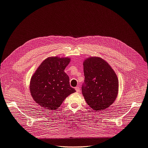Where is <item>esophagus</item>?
<instances>
[{"mask_svg":"<svg viewBox=\"0 0 148 148\" xmlns=\"http://www.w3.org/2000/svg\"><path fill=\"white\" fill-rule=\"evenodd\" d=\"M75 90L76 91V92H79V91H80V88L79 87H75Z\"/></svg>","mask_w":148,"mask_h":148,"instance_id":"obj_1","label":"esophagus"}]
</instances>
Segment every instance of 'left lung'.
Wrapping results in <instances>:
<instances>
[{
  "mask_svg": "<svg viewBox=\"0 0 148 148\" xmlns=\"http://www.w3.org/2000/svg\"><path fill=\"white\" fill-rule=\"evenodd\" d=\"M85 81L82 93L86 102L95 111H103L114 103L119 92V80L114 70L103 59L91 57L84 61Z\"/></svg>",
  "mask_w": 148,
  "mask_h": 148,
  "instance_id": "obj_1",
  "label": "left lung"
}]
</instances>
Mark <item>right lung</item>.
Returning a JSON list of instances; mask_svg holds the SVG:
<instances>
[{"label":"right lung","instance_id":"right-lung-1","mask_svg":"<svg viewBox=\"0 0 148 148\" xmlns=\"http://www.w3.org/2000/svg\"><path fill=\"white\" fill-rule=\"evenodd\" d=\"M70 61L69 57H48L32 76L31 95L41 107L50 110L57 109L69 95L76 91L70 87L69 77L64 72Z\"/></svg>","mask_w":148,"mask_h":148}]
</instances>
